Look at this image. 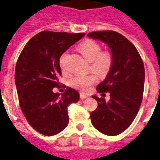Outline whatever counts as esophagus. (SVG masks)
I'll return each instance as SVG.
<instances>
[{
  "mask_svg": "<svg viewBox=\"0 0 160 160\" xmlns=\"http://www.w3.org/2000/svg\"><path fill=\"white\" fill-rule=\"evenodd\" d=\"M88 95L84 94V93H80V98H81L82 100H83V99L88 98Z\"/></svg>",
  "mask_w": 160,
  "mask_h": 160,
  "instance_id": "1",
  "label": "esophagus"
}]
</instances>
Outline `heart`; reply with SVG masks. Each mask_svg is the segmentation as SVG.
<instances>
[{
    "instance_id": "obj_1",
    "label": "heart",
    "mask_w": 160,
    "mask_h": 160,
    "mask_svg": "<svg viewBox=\"0 0 160 160\" xmlns=\"http://www.w3.org/2000/svg\"><path fill=\"white\" fill-rule=\"evenodd\" d=\"M78 51L88 61L90 62V68L92 72L100 76L105 77L110 71L113 65V55L109 51H101V46L93 40H86L79 45ZM65 55L60 59V65L63 68L62 61ZM97 78L93 73L88 75H78L69 81V86L76 90L86 92L96 82Z\"/></svg>"
}]
</instances>
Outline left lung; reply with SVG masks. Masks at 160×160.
Returning a JSON list of instances; mask_svg holds the SVG:
<instances>
[{
	"mask_svg": "<svg viewBox=\"0 0 160 160\" xmlns=\"http://www.w3.org/2000/svg\"><path fill=\"white\" fill-rule=\"evenodd\" d=\"M88 37L106 43L113 58L106 78L96 88L101 95L109 92L110 100L92 96L98 106L91 113V120L103 134L117 136L132 124L139 111L145 85L143 61L134 45L117 32H92Z\"/></svg>",
	"mask_w": 160,
	"mask_h": 160,
	"instance_id": "left-lung-1",
	"label": "left lung"
}]
</instances>
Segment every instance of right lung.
<instances>
[{"instance_id":"obj_1","label":"right lung","mask_w":160,"mask_h":160,"mask_svg":"<svg viewBox=\"0 0 160 160\" xmlns=\"http://www.w3.org/2000/svg\"><path fill=\"white\" fill-rule=\"evenodd\" d=\"M85 33L42 31L32 38L17 60L14 73L19 105L25 118L45 136L58 134L68 123V105L79 101V93L67 87L54 93L61 75L59 58Z\"/></svg>"}]
</instances>
